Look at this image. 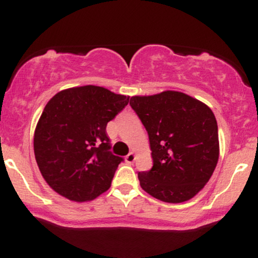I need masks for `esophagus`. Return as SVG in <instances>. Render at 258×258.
Masks as SVG:
<instances>
[{
  "label": "esophagus",
  "instance_id": "obj_1",
  "mask_svg": "<svg viewBox=\"0 0 258 258\" xmlns=\"http://www.w3.org/2000/svg\"><path fill=\"white\" fill-rule=\"evenodd\" d=\"M125 160H126V162H128V164H132V162L136 160V154L131 152L128 154V155L125 156Z\"/></svg>",
  "mask_w": 258,
  "mask_h": 258
}]
</instances>
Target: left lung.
Here are the masks:
<instances>
[{
  "label": "left lung",
  "instance_id": "left-lung-1",
  "mask_svg": "<svg viewBox=\"0 0 258 258\" xmlns=\"http://www.w3.org/2000/svg\"><path fill=\"white\" fill-rule=\"evenodd\" d=\"M149 136L152 170L138 173L142 189L165 203L195 197L211 178L218 156L217 121L200 100L177 91L131 97Z\"/></svg>",
  "mask_w": 258,
  "mask_h": 258
}]
</instances>
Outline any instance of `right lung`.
Instances as JSON below:
<instances>
[{
  "label": "right lung",
  "instance_id": "1",
  "mask_svg": "<svg viewBox=\"0 0 258 258\" xmlns=\"http://www.w3.org/2000/svg\"><path fill=\"white\" fill-rule=\"evenodd\" d=\"M128 100L93 85L68 88L49 99L35 130L34 152L53 190L84 203L110 188L123 159L111 154L105 128Z\"/></svg>",
  "mask_w": 258,
  "mask_h": 258
}]
</instances>
